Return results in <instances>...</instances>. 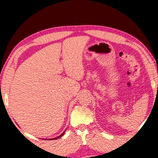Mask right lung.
Returning <instances> with one entry per match:
<instances>
[{
	"label": "right lung",
	"mask_w": 158,
	"mask_h": 158,
	"mask_svg": "<svg viewBox=\"0 0 158 158\" xmlns=\"http://www.w3.org/2000/svg\"><path fill=\"white\" fill-rule=\"evenodd\" d=\"M65 131H64V132L62 133V134H61V135H59V136H58V137H55V138H53V139H49V140H54V139H58V138H60V137H62V136L64 135V133H65Z\"/></svg>",
	"instance_id": "add662e5"
}]
</instances>
